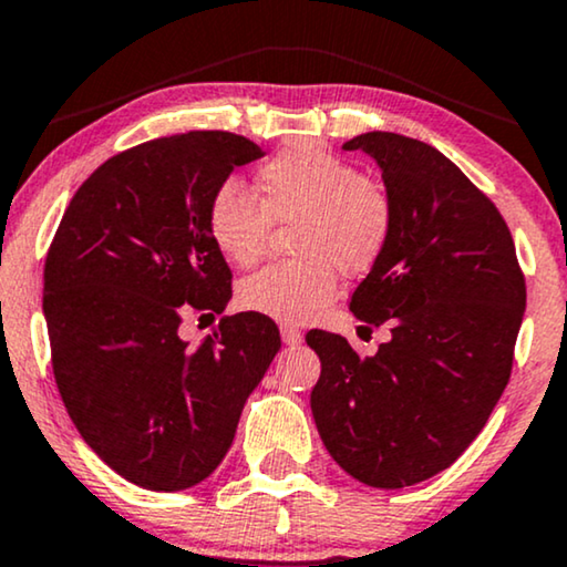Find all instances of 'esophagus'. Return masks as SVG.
<instances>
[{"instance_id": "obj_1", "label": "esophagus", "mask_w": 567, "mask_h": 567, "mask_svg": "<svg viewBox=\"0 0 567 567\" xmlns=\"http://www.w3.org/2000/svg\"><path fill=\"white\" fill-rule=\"evenodd\" d=\"M279 334H282V342L290 344V347H296V344L303 342V334H300L296 327H288V323H285V327L279 329Z\"/></svg>"}]
</instances>
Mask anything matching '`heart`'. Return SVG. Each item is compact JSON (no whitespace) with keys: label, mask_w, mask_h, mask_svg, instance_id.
<instances>
[{"label":"heart","mask_w":567,"mask_h":567,"mask_svg":"<svg viewBox=\"0 0 567 567\" xmlns=\"http://www.w3.org/2000/svg\"><path fill=\"white\" fill-rule=\"evenodd\" d=\"M256 186L261 199L240 181H223L205 209L209 238L238 267L261 259L271 223L298 220L292 244L298 259L269 264L238 285L246 311L303 323L337 298V269L360 277L386 254L394 199L379 178L354 173L344 157L296 142L261 165Z\"/></svg>","instance_id":"obj_1"}]
</instances>
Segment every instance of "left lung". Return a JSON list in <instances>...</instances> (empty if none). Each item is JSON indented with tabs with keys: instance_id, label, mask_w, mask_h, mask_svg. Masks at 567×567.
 <instances>
[{
	"instance_id": "1",
	"label": "left lung",
	"mask_w": 567,
	"mask_h": 567,
	"mask_svg": "<svg viewBox=\"0 0 567 567\" xmlns=\"http://www.w3.org/2000/svg\"><path fill=\"white\" fill-rule=\"evenodd\" d=\"M381 165L394 233L350 311L391 339L360 358L311 329L321 360L311 412L323 446L362 485L399 489L449 470L511 379L526 308L516 246L497 207L425 142L368 132L344 142Z\"/></svg>"
}]
</instances>
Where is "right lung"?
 <instances>
[{
  "label": "right lung",
  "mask_w": 567,
  "mask_h": 567,
  "mask_svg": "<svg viewBox=\"0 0 567 567\" xmlns=\"http://www.w3.org/2000/svg\"><path fill=\"white\" fill-rule=\"evenodd\" d=\"M261 147L186 132L113 155L72 196L43 267L56 389L85 443L157 493L217 470L240 412L279 350L269 316H225L188 347L184 313H223L228 261L207 233L209 194Z\"/></svg>",
  "instance_id": "add662e5"
}]
</instances>
